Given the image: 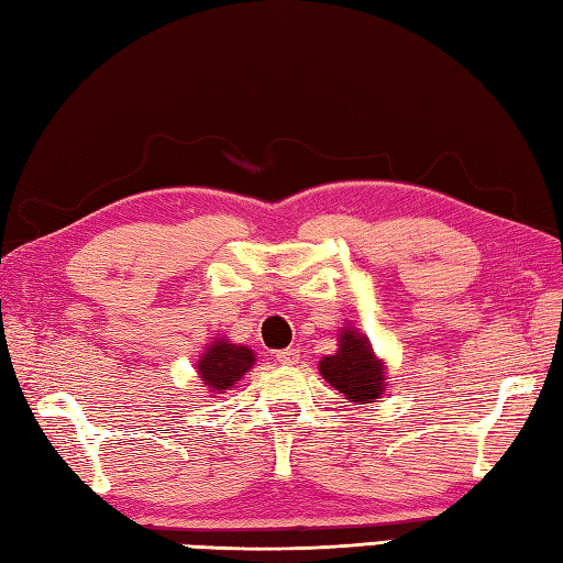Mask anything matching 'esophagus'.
I'll list each match as a JSON object with an SVG mask.
<instances>
[{
	"mask_svg": "<svg viewBox=\"0 0 563 563\" xmlns=\"http://www.w3.org/2000/svg\"><path fill=\"white\" fill-rule=\"evenodd\" d=\"M277 363H279V365H296V363H299V350H296V347L279 350V353H277Z\"/></svg>",
	"mask_w": 563,
	"mask_h": 563,
	"instance_id": "34e87169",
	"label": "esophagus"
}]
</instances>
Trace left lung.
Instances as JSON below:
<instances>
[{
  "instance_id": "obj_1",
  "label": "left lung",
  "mask_w": 563,
  "mask_h": 563,
  "mask_svg": "<svg viewBox=\"0 0 563 563\" xmlns=\"http://www.w3.org/2000/svg\"><path fill=\"white\" fill-rule=\"evenodd\" d=\"M323 379L355 405H373L387 389V365L375 355L373 343L353 325L338 333V350L318 363Z\"/></svg>"
}]
</instances>
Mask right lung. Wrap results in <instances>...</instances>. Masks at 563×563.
I'll return each mask as SVG.
<instances>
[{"label":"right lung","instance_id":"1","mask_svg":"<svg viewBox=\"0 0 563 563\" xmlns=\"http://www.w3.org/2000/svg\"><path fill=\"white\" fill-rule=\"evenodd\" d=\"M254 353L247 345L232 343L225 335L213 338L200 353L196 373L210 395H222L245 377L254 365Z\"/></svg>","mask_w":563,"mask_h":563}]
</instances>
